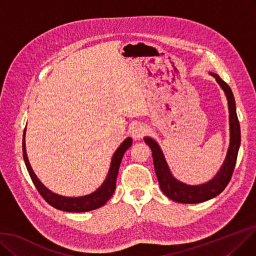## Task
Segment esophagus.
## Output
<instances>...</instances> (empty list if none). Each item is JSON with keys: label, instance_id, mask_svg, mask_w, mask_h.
Returning <instances> with one entry per match:
<instances>
[{"label": "esophagus", "instance_id": "34e87169", "mask_svg": "<svg viewBox=\"0 0 256 256\" xmlns=\"http://www.w3.org/2000/svg\"><path fill=\"white\" fill-rule=\"evenodd\" d=\"M131 136L134 138V140H140L142 138L145 134V127L142 124H136L134 127L131 128Z\"/></svg>", "mask_w": 256, "mask_h": 256}]
</instances>
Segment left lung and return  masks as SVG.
I'll use <instances>...</instances> for the list:
<instances>
[{
    "label": "left lung",
    "instance_id": "1",
    "mask_svg": "<svg viewBox=\"0 0 256 256\" xmlns=\"http://www.w3.org/2000/svg\"><path fill=\"white\" fill-rule=\"evenodd\" d=\"M209 74L216 78L227 98L230 129V142L227 156L214 178L206 182L200 184V185H188V184L178 180L173 176L158 142L150 136L144 138L145 142L152 151L154 170L162 193L170 200L182 204L202 202L218 196L227 187L228 182L231 180L240 146V128L232 90L216 74Z\"/></svg>",
    "mask_w": 256,
    "mask_h": 256
}]
</instances>
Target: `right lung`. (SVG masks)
<instances>
[{
	"label": "right lung",
	"instance_id": "right-lung-1",
	"mask_svg": "<svg viewBox=\"0 0 256 256\" xmlns=\"http://www.w3.org/2000/svg\"><path fill=\"white\" fill-rule=\"evenodd\" d=\"M25 136H26V128L24 130V134H23V156H24L26 168L28 170L30 178H32L34 184L36 188L38 189L40 196H43V198L49 204V205L54 207L56 209L67 211V212H87V211L98 209L105 205L107 200L114 196V193L116 178H118V168L120 165L122 158L124 156V153L126 152V150L132 145V138L128 136L118 146V148L114 153V156H112L110 168L105 180L94 192L83 196L71 198V196H60V194L52 192L38 178V176H36V173L32 168V165H30L28 156H27Z\"/></svg>",
	"mask_w": 256,
	"mask_h": 256
}]
</instances>
